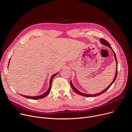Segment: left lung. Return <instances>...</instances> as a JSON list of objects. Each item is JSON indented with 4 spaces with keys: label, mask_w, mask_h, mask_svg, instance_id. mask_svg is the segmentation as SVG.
<instances>
[{
    "label": "left lung",
    "mask_w": 132,
    "mask_h": 132,
    "mask_svg": "<svg viewBox=\"0 0 132 132\" xmlns=\"http://www.w3.org/2000/svg\"><path fill=\"white\" fill-rule=\"evenodd\" d=\"M100 42H101V44H102V45H105V46H106L110 47V48H111V50L113 51V54H114V59H115L116 61V74H115V76H114V79H113V81H112L111 84L105 89H104V90L102 91L101 92L98 93H97V94H85V93H81V92H80L79 90H78L74 86V85H73V84H72V81H71V86L72 88L73 89V90H74L76 93H77V94H79L80 95H81V96H85V97H95V96H98V95H100L103 94L104 92H105L107 90H108L111 86V85L113 84L114 82L115 81V80H116V78H117V74H118V63H117V60L116 55V54H115L114 51L113 50L111 46V45H110V44L108 42H107L106 40L104 39H102V38H101V39H100Z\"/></svg>",
    "instance_id": "left-lung-1"
}]
</instances>
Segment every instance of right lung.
<instances>
[{"label": "right lung", "mask_w": 132, "mask_h": 132, "mask_svg": "<svg viewBox=\"0 0 132 132\" xmlns=\"http://www.w3.org/2000/svg\"><path fill=\"white\" fill-rule=\"evenodd\" d=\"M10 59L9 60V64H10ZM9 67V66H8ZM58 73H56L55 74H54L50 79V83H49V88H48V89H47V90L44 93V94H42L40 95H39V96H26V95H21V96L24 97L26 98H29V99H31V100H38V99H41V98H43L44 97H45V96H46L48 94H49L50 92V90H51V85H52V80H53V79L54 78V77H55V75H56Z\"/></svg>", "instance_id": "add662e5"}]
</instances>
